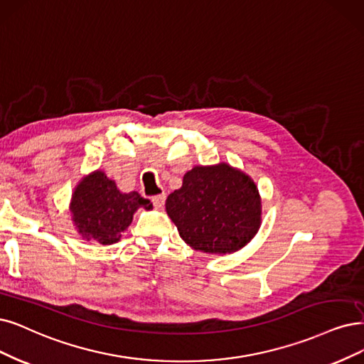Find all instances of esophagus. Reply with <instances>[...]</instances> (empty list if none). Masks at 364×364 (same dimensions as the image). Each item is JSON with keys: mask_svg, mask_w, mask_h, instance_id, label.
I'll use <instances>...</instances> for the list:
<instances>
[{"mask_svg": "<svg viewBox=\"0 0 364 364\" xmlns=\"http://www.w3.org/2000/svg\"><path fill=\"white\" fill-rule=\"evenodd\" d=\"M165 199H166L165 193L154 195V196L151 198V203H153V205H154L157 210H160V208H164V205H165Z\"/></svg>", "mask_w": 364, "mask_h": 364, "instance_id": "esophagus-1", "label": "esophagus"}]
</instances>
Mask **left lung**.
Wrapping results in <instances>:
<instances>
[{"label": "left lung", "mask_w": 364, "mask_h": 364, "mask_svg": "<svg viewBox=\"0 0 364 364\" xmlns=\"http://www.w3.org/2000/svg\"><path fill=\"white\" fill-rule=\"evenodd\" d=\"M166 211L186 243L205 253L241 249L261 223L257 186L226 164L187 172L181 189L168 196Z\"/></svg>", "instance_id": "left-lung-1"}]
</instances>
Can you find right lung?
Listing matches in <instances>:
<instances>
[{"label":"right lung","mask_w":364,"mask_h":364,"mask_svg":"<svg viewBox=\"0 0 364 364\" xmlns=\"http://www.w3.org/2000/svg\"><path fill=\"white\" fill-rule=\"evenodd\" d=\"M139 207L151 210L150 199L138 192L123 193L100 171L79 183L72 198V214L79 232L100 245H112L132 223Z\"/></svg>","instance_id":"add662e5"}]
</instances>
